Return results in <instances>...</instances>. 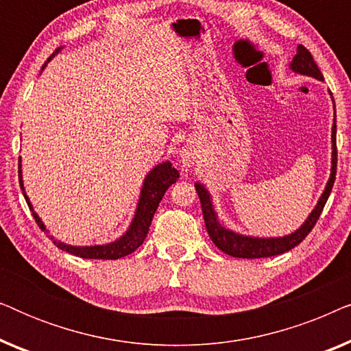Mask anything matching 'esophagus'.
<instances>
[{
  "instance_id": "1",
  "label": "esophagus",
  "mask_w": 351,
  "mask_h": 351,
  "mask_svg": "<svg viewBox=\"0 0 351 351\" xmlns=\"http://www.w3.org/2000/svg\"><path fill=\"white\" fill-rule=\"evenodd\" d=\"M182 165L189 167L191 165H195V150L191 145H186L184 147V150H182Z\"/></svg>"
}]
</instances>
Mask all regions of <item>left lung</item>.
Segmentation results:
<instances>
[{
  "label": "left lung",
  "mask_w": 351,
  "mask_h": 351,
  "mask_svg": "<svg viewBox=\"0 0 351 351\" xmlns=\"http://www.w3.org/2000/svg\"><path fill=\"white\" fill-rule=\"evenodd\" d=\"M291 69L295 73L300 75H308L313 76L316 80L323 81V75L313 60V56L310 54V51L305 46L299 45L297 47V54L291 62ZM335 172H337V142H335V123L332 126V169H330V179L326 185V190L321 195V198L313 209V213L310 214V217L305 220V223L294 232L292 234H287L285 238H249L243 237V234H237L230 232L222 225L219 223L217 215H215L213 209V203H210V196L208 190L204 189L201 184H196V191H198L199 201H201V209H203V217L206 223V230H208L210 239L217 246L220 251L232 257L239 258H263V257H273L280 256L282 252L291 251L297 244H300L306 238L313 227L318 222L321 213H323L326 201H328L330 190H332L334 180H335Z\"/></svg>",
  "instance_id": "obj_1"
}]
</instances>
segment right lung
I'll return each instance as SVG.
<instances>
[{
  "instance_id": "1",
  "label": "right lung",
  "mask_w": 351,
  "mask_h": 351,
  "mask_svg": "<svg viewBox=\"0 0 351 351\" xmlns=\"http://www.w3.org/2000/svg\"><path fill=\"white\" fill-rule=\"evenodd\" d=\"M177 180H179V172L172 167L171 162H162V165H158L155 169H153L150 174L147 176L145 182H143V189H142L141 201H138L136 217H134L131 228L128 230V233L124 234L123 238H119L118 241L110 243V244H107V246L76 247V246H69V244L57 241V239H54L52 237H49V238L52 239V243H54L57 247L62 249V251H65V252L73 254V256H76V257L108 258V261H114V258L128 256V254L136 251V249L141 246L143 241H145L148 228H150L153 215H155L158 206H160V201L162 199V196H165L166 190L169 189L172 184H176ZM19 182H21V189L23 190L22 174H21V161H19ZM23 196H25L28 208H30V210H33L30 201H28V198H27V195L23 193ZM33 217H35V222L38 223V227H40L43 232H46V227L43 225L40 217H38L35 213H33Z\"/></svg>"
}]
</instances>
